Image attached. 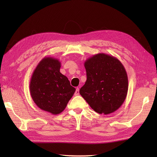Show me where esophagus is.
<instances>
[{"label":"esophagus","mask_w":157,"mask_h":157,"mask_svg":"<svg viewBox=\"0 0 157 157\" xmlns=\"http://www.w3.org/2000/svg\"><path fill=\"white\" fill-rule=\"evenodd\" d=\"M75 96H78V95H79V88H76V91H75Z\"/></svg>","instance_id":"1"}]
</instances>
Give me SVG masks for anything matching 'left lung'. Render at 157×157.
<instances>
[{
	"label": "left lung",
	"mask_w": 157,
	"mask_h": 157,
	"mask_svg": "<svg viewBox=\"0 0 157 157\" xmlns=\"http://www.w3.org/2000/svg\"><path fill=\"white\" fill-rule=\"evenodd\" d=\"M87 79L79 93L99 114L116 111L127 96L128 80L124 65L115 57L99 53L84 62Z\"/></svg>",
	"instance_id": "8db88e82"
}]
</instances>
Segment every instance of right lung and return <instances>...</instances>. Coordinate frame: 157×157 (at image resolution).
Instances as JSON below:
<instances>
[{"mask_svg":"<svg viewBox=\"0 0 157 157\" xmlns=\"http://www.w3.org/2000/svg\"><path fill=\"white\" fill-rule=\"evenodd\" d=\"M60 67L59 59L45 57L37 65L30 80L33 101L52 115H58L64 110L76 90L67 77L60 73Z\"/></svg>","mask_w":157,"mask_h":157,"instance_id":"right-lung-1","label":"right lung"}]
</instances>
